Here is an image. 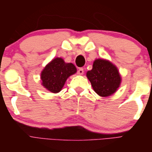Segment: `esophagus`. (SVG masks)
I'll return each mask as SVG.
<instances>
[{
    "label": "esophagus",
    "mask_w": 152,
    "mask_h": 152,
    "mask_svg": "<svg viewBox=\"0 0 152 152\" xmlns=\"http://www.w3.org/2000/svg\"><path fill=\"white\" fill-rule=\"evenodd\" d=\"M77 75H82L83 74H84V69H83L82 68H80L78 70H77Z\"/></svg>",
    "instance_id": "esophagus-1"
}]
</instances>
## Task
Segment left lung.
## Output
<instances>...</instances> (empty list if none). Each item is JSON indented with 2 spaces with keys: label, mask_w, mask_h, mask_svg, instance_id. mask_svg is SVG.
<instances>
[{
  "label": "left lung",
  "mask_w": 152,
  "mask_h": 152,
  "mask_svg": "<svg viewBox=\"0 0 152 152\" xmlns=\"http://www.w3.org/2000/svg\"><path fill=\"white\" fill-rule=\"evenodd\" d=\"M87 77L95 92L101 96H108L114 94L121 82L116 67L103 59L95 60L92 70L87 73Z\"/></svg>",
  "instance_id": "left-lung-1"
}]
</instances>
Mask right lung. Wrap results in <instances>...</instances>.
Returning a JSON list of instances; mask_svg holds the SVG:
<instances>
[{
	"instance_id": "1",
	"label": "right lung",
	"mask_w": 152,
	"mask_h": 152,
	"mask_svg": "<svg viewBox=\"0 0 152 152\" xmlns=\"http://www.w3.org/2000/svg\"><path fill=\"white\" fill-rule=\"evenodd\" d=\"M76 72L77 69L73 64L65 63L61 58H56L42 72V84L51 92H59L67 78Z\"/></svg>"
}]
</instances>
